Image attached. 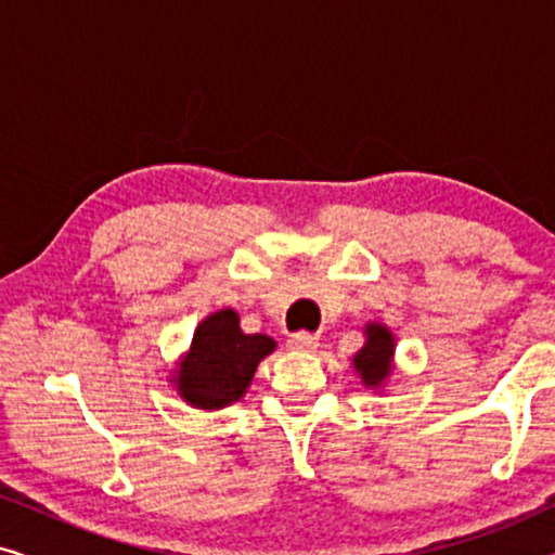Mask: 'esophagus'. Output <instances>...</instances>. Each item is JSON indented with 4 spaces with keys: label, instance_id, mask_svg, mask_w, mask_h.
<instances>
[{
    "label": "esophagus",
    "instance_id": "esophagus-1",
    "mask_svg": "<svg viewBox=\"0 0 555 555\" xmlns=\"http://www.w3.org/2000/svg\"><path fill=\"white\" fill-rule=\"evenodd\" d=\"M287 346L293 348V351H315L318 348V338L313 336V333H293L291 340H287Z\"/></svg>",
    "mask_w": 555,
    "mask_h": 555
}]
</instances>
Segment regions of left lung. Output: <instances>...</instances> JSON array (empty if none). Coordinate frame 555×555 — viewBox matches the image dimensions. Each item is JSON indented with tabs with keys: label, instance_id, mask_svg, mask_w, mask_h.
Instances as JSON below:
<instances>
[{
	"label": "left lung",
	"instance_id": "left-lung-1",
	"mask_svg": "<svg viewBox=\"0 0 555 555\" xmlns=\"http://www.w3.org/2000/svg\"><path fill=\"white\" fill-rule=\"evenodd\" d=\"M393 333L384 323H366V344L353 356V369L361 384L382 389L393 371Z\"/></svg>",
	"mask_w": 555,
	"mask_h": 555
}]
</instances>
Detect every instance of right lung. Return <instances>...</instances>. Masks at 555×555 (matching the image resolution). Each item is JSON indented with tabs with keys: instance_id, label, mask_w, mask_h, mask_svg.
<instances>
[{
	"instance_id": "right-lung-1",
	"label": "right lung",
	"mask_w": 555,
	"mask_h": 555,
	"mask_svg": "<svg viewBox=\"0 0 555 555\" xmlns=\"http://www.w3.org/2000/svg\"><path fill=\"white\" fill-rule=\"evenodd\" d=\"M275 351V340L262 333H242L232 308L217 310L196 325L192 346L171 382L189 406L215 412L247 393L257 363Z\"/></svg>"
}]
</instances>
